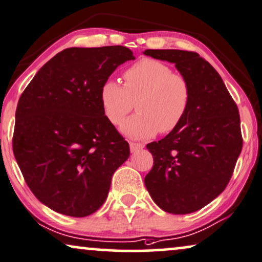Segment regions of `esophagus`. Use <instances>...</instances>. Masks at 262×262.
Segmentation results:
<instances>
[{
    "mask_svg": "<svg viewBox=\"0 0 262 262\" xmlns=\"http://www.w3.org/2000/svg\"><path fill=\"white\" fill-rule=\"evenodd\" d=\"M143 148H144L143 143H136V142H130L131 152H136V151L141 150V149H143Z\"/></svg>",
    "mask_w": 262,
    "mask_h": 262,
    "instance_id": "obj_1",
    "label": "esophagus"
}]
</instances>
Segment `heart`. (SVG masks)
I'll list each match as a JSON object with an SVG mask.
<instances>
[{"label":"heart","instance_id":"b5f03b06","mask_svg":"<svg viewBox=\"0 0 262 262\" xmlns=\"http://www.w3.org/2000/svg\"><path fill=\"white\" fill-rule=\"evenodd\" d=\"M124 85L115 80L101 88V106L113 125L125 120L130 112L138 113L121 126L132 138H149L169 134L183 123L191 103V86L184 76L173 73L168 64L155 59H142L124 73Z\"/></svg>","mask_w":262,"mask_h":262}]
</instances>
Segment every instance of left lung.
Masks as SVG:
<instances>
[{"mask_svg":"<svg viewBox=\"0 0 262 262\" xmlns=\"http://www.w3.org/2000/svg\"><path fill=\"white\" fill-rule=\"evenodd\" d=\"M144 54L174 63L191 86L183 123L147 144L154 165L145 188L165 212H196L218 198L232 177L243 145L238 108L219 73L198 53L147 49Z\"/></svg>","mask_w":262,"mask_h":262,"instance_id":"1","label":"left lung"}]
</instances>
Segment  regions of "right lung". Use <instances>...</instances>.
<instances>
[{
	"mask_svg": "<svg viewBox=\"0 0 262 262\" xmlns=\"http://www.w3.org/2000/svg\"><path fill=\"white\" fill-rule=\"evenodd\" d=\"M134 59L123 46L67 48L20 96L13 151L27 186L50 209L81 218L106 201L130 147L104 115L100 93L115 69Z\"/></svg>",
	"mask_w": 262,
	"mask_h": 262,
	"instance_id": "1",
	"label": "right lung"
}]
</instances>
